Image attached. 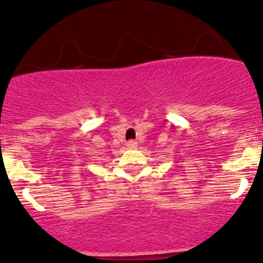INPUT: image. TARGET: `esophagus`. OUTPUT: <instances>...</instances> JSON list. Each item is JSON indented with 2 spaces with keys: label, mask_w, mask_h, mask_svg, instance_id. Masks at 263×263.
I'll return each instance as SVG.
<instances>
[{
  "label": "esophagus",
  "mask_w": 263,
  "mask_h": 263,
  "mask_svg": "<svg viewBox=\"0 0 263 263\" xmlns=\"http://www.w3.org/2000/svg\"><path fill=\"white\" fill-rule=\"evenodd\" d=\"M127 146H128L129 149H135V147L137 146V142L136 141H128L127 142Z\"/></svg>",
  "instance_id": "34e87169"
}]
</instances>
